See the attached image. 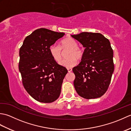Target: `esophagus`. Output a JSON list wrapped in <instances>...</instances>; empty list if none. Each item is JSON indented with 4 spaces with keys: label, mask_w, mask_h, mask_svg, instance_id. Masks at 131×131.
I'll return each mask as SVG.
<instances>
[{
    "label": "esophagus",
    "mask_w": 131,
    "mask_h": 131,
    "mask_svg": "<svg viewBox=\"0 0 131 131\" xmlns=\"http://www.w3.org/2000/svg\"><path fill=\"white\" fill-rule=\"evenodd\" d=\"M67 69H68V71L69 73H70L71 71H72V69L71 68H68Z\"/></svg>",
    "instance_id": "1"
}]
</instances>
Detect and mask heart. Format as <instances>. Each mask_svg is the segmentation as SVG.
Instances as JSON below:
<instances>
[{
    "instance_id": "heart-1",
    "label": "heart",
    "mask_w": 131,
    "mask_h": 131,
    "mask_svg": "<svg viewBox=\"0 0 131 131\" xmlns=\"http://www.w3.org/2000/svg\"><path fill=\"white\" fill-rule=\"evenodd\" d=\"M68 49L66 54L67 58L63 60L60 65L66 68H72L77 65L78 59L81 60L84 55V51L78 46L77 41L71 37L66 38L60 41V45L52 44L49 48L50 54L56 62L59 63L62 58V51Z\"/></svg>"
}]
</instances>
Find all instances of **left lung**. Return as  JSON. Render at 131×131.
Masks as SVG:
<instances>
[{
    "label": "left lung",
    "instance_id": "obj_1",
    "mask_svg": "<svg viewBox=\"0 0 131 131\" xmlns=\"http://www.w3.org/2000/svg\"><path fill=\"white\" fill-rule=\"evenodd\" d=\"M71 36L85 47L82 61L73 69L75 89L86 99L101 97L107 90L114 70L110 41L97 32H83Z\"/></svg>",
    "mask_w": 131,
    "mask_h": 131
}]
</instances>
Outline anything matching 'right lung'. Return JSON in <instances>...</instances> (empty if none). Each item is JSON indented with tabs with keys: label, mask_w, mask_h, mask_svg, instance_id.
<instances>
[{
	"label": "right lung",
	"mask_w": 131,
	"mask_h": 131,
	"mask_svg": "<svg viewBox=\"0 0 131 131\" xmlns=\"http://www.w3.org/2000/svg\"><path fill=\"white\" fill-rule=\"evenodd\" d=\"M64 35L39 29L26 37L19 49L18 68L23 85L39 102L51 103L60 96L68 70L53 59L49 48Z\"/></svg>",
	"instance_id": "obj_1"
}]
</instances>
